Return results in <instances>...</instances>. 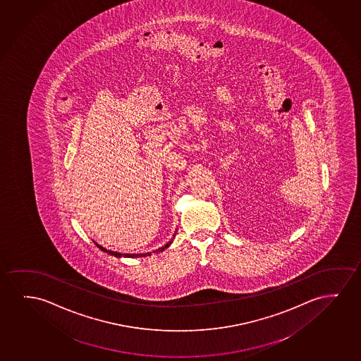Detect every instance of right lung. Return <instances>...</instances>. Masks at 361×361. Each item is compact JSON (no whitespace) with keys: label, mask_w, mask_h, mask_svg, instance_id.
I'll return each instance as SVG.
<instances>
[{"label":"right lung","mask_w":361,"mask_h":361,"mask_svg":"<svg viewBox=\"0 0 361 361\" xmlns=\"http://www.w3.org/2000/svg\"><path fill=\"white\" fill-rule=\"evenodd\" d=\"M171 244H172V241H169L168 244H166L164 246H162V247H159V249L156 250V252H162V251H164L167 247H169V245ZM97 247L102 250V251H105V252H107L109 255L115 256V257H121L122 256L120 252H114V251H110V250L104 249V247L100 246V245H97ZM123 256H125V257H146V256H151V252H147V254H125Z\"/></svg>","instance_id":"right-lung-1"}]
</instances>
